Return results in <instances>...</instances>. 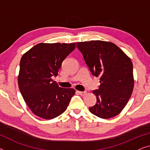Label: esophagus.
Returning <instances> with one entry per match:
<instances>
[{"label":"esophagus","mask_w":150,"mask_h":150,"mask_svg":"<svg viewBox=\"0 0 150 150\" xmlns=\"http://www.w3.org/2000/svg\"><path fill=\"white\" fill-rule=\"evenodd\" d=\"M78 93H79L80 95L81 96H85L86 93H87V92L86 91H78Z\"/></svg>","instance_id":"34e87169"}]
</instances>
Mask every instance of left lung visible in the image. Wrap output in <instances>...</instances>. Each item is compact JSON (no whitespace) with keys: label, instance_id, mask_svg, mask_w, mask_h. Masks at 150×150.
Returning a JSON list of instances; mask_svg holds the SVG:
<instances>
[{"label":"left lung","instance_id":"obj_1","mask_svg":"<svg viewBox=\"0 0 150 150\" xmlns=\"http://www.w3.org/2000/svg\"><path fill=\"white\" fill-rule=\"evenodd\" d=\"M76 46L92 74L100 77L99 89L93 91L97 102L90 112L102 119L117 115L133 91L132 61L112 42L92 40L77 42Z\"/></svg>","mask_w":150,"mask_h":150}]
</instances>
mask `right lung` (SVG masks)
Segmentation results:
<instances>
[{
  "instance_id": "right-lung-1",
  "label": "right lung",
  "mask_w": 150,
  "mask_h": 150,
  "mask_svg": "<svg viewBox=\"0 0 150 150\" xmlns=\"http://www.w3.org/2000/svg\"><path fill=\"white\" fill-rule=\"evenodd\" d=\"M76 43H40L22 55L18 87L30 110L41 118L52 120L67 109L75 90L61 88L53 81Z\"/></svg>"
}]
</instances>
